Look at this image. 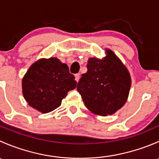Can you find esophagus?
<instances>
[{
  "mask_svg": "<svg viewBox=\"0 0 159 159\" xmlns=\"http://www.w3.org/2000/svg\"><path fill=\"white\" fill-rule=\"evenodd\" d=\"M75 80H76V81L77 82H78V81H79L80 79V75H78V74H76V75H75Z\"/></svg>",
  "mask_w": 159,
  "mask_h": 159,
  "instance_id": "obj_1",
  "label": "esophagus"
}]
</instances>
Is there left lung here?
I'll list each match as a JSON object with an SVG mask.
<instances>
[{
  "label": "left lung",
  "mask_w": 159,
  "mask_h": 159,
  "mask_svg": "<svg viewBox=\"0 0 159 159\" xmlns=\"http://www.w3.org/2000/svg\"><path fill=\"white\" fill-rule=\"evenodd\" d=\"M106 54L102 59H89L88 71L77 85L87 108L102 116L112 115L125 104L131 84L121 60L111 50L106 49Z\"/></svg>",
  "instance_id": "1"
}]
</instances>
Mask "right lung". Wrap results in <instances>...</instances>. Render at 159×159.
<instances>
[{
	"mask_svg": "<svg viewBox=\"0 0 159 159\" xmlns=\"http://www.w3.org/2000/svg\"><path fill=\"white\" fill-rule=\"evenodd\" d=\"M75 76L66 64L56 57L33 64L22 80V91L30 106L42 113L58 108L68 92L76 88Z\"/></svg>",
	"mask_w": 159,
	"mask_h": 159,
	"instance_id": "add662e5",
	"label": "right lung"
}]
</instances>
